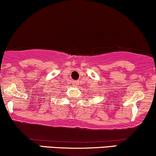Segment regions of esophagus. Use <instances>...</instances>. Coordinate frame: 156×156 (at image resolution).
<instances>
[{
  "label": "esophagus",
  "instance_id": "obj_1",
  "mask_svg": "<svg viewBox=\"0 0 156 156\" xmlns=\"http://www.w3.org/2000/svg\"><path fill=\"white\" fill-rule=\"evenodd\" d=\"M72 84H73V85H74V86H76V85H78V82L77 81H73Z\"/></svg>",
  "mask_w": 156,
  "mask_h": 156
}]
</instances>
